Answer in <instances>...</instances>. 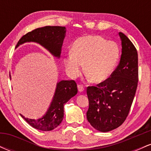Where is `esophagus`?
I'll return each instance as SVG.
<instances>
[{"mask_svg":"<svg viewBox=\"0 0 151 151\" xmlns=\"http://www.w3.org/2000/svg\"><path fill=\"white\" fill-rule=\"evenodd\" d=\"M77 87H78V90H79V91H80V92H81V91H83L84 90V86L81 85V84H78Z\"/></svg>","mask_w":151,"mask_h":151,"instance_id":"obj_1","label":"esophagus"}]
</instances>
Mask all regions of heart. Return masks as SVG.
<instances>
[{"label": "heart", "mask_w": 151, "mask_h": 151, "mask_svg": "<svg viewBox=\"0 0 151 151\" xmlns=\"http://www.w3.org/2000/svg\"><path fill=\"white\" fill-rule=\"evenodd\" d=\"M120 58V48L116 42L108 41L101 36H83L74 41L72 52L64 59L67 74L76 77L84 72L93 82L99 83L108 79Z\"/></svg>", "instance_id": "b5f03b06"}]
</instances>
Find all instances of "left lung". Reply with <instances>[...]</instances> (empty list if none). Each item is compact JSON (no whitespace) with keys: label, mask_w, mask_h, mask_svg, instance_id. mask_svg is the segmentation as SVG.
Segmentation results:
<instances>
[{"label":"left lung","mask_w":151,"mask_h":151,"mask_svg":"<svg viewBox=\"0 0 151 151\" xmlns=\"http://www.w3.org/2000/svg\"><path fill=\"white\" fill-rule=\"evenodd\" d=\"M122 53L110 77L86 89L89 106L86 118L95 129L108 132L122 125L129 115L138 81V52L122 32Z\"/></svg>","instance_id":"8db88e82"}]
</instances>
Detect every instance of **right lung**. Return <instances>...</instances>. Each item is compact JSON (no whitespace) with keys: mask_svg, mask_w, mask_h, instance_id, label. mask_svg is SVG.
<instances>
[{"mask_svg":"<svg viewBox=\"0 0 151 151\" xmlns=\"http://www.w3.org/2000/svg\"><path fill=\"white\" fill-rule=\"evenodd\" d=\"M66 28L62 26H45L27 32L19 40L16 47L26 42L40 44L54 56L60 58L65 36ZM77 83L74 80H63L57 84L55 96L47 112L40 119H26L21 116L35 129L40 131H52L61 124L64 117V106L77 93Z\"/></svg>","mask_w":151,"mask_h":151,"instance_id":"add662e5","label":"right lung"}]
</instances>
